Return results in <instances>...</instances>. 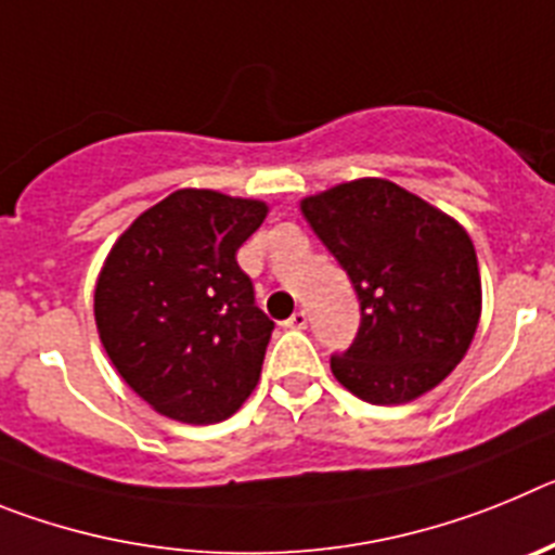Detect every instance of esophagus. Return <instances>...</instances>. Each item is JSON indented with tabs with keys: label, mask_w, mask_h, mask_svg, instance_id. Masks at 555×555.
I'll return each instance as SVG.
<instances>
[{
	"label": "esophagus",
	"mask_w": 555,
	"mask_h": 555,
	"mask_svg": "<svg viewBox=\"0 0 555 555\" xmlns=\"http://www.w3.org/2000/svg\"><path fill=\"white\" fill-rule=\"evenodd\" d=\"M283 325H286V327H292V331H302V327L308 325V313L302 311V308H300V311H294L292 317H288V320L283 322Z\"/></svg>",
	"instance_id": "34e87169"
}]
</instances>
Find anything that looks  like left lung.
I'll return each mask as SVG.
<instances>
[{"label": "left lung", "instance_id": "8db88e82", "mask_svg": "<svg viewBox=\"0 0 555 555\" xmlns=\"http://www.w3.org/2000/svg\"><path fill=\"white\" fill-rule=\"evenodd\" d=\"M300 210L361 302L352 345L331 356L338 384L372 405L409 403L442 384L480 320L467 230L380 178L333 185Z\"/></svg>", "mask_w": 555, "mask_h": 555}]
</instances>
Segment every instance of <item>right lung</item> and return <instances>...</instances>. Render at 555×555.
<instances>
[{"mask_svg": "<svg viewBox=\"0 0 555 555\" xmlns=\"http://www.w3.org/2000/svg\"><path fill=\"white\" fill-rule=\"evenodd\" d=\"M261 199L180 189L113 244L94 292L102 347L158 414L222 423L255 389L274 322L235 253L267 219Z\"/></svg>", "mask_w": 555, "mask_h": 555, "instance_id": "obj_1", "label": "right lung"}]
</instances>
